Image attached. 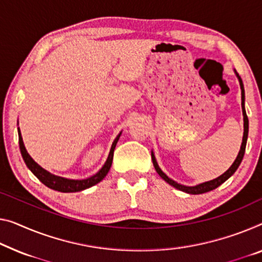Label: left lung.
<instances>
[{
    "instance_id": "1",
    "label": "left lung",
    "mask_w": 262,
    "mask_h": 262,
    "mask_svg": "<svg viewBox=\"0 0 262 262\" xmlns=\"http://www.w3.org/2000/svg\"><path fill=\"white\" fill-rule=\"evenodd\" d=\"M236 74V72H235ZM239 78V82H240V88H241V106H243V115H244V137H243V144H241V147H240V151H239V155L236 157V159L234 160V163L232 164V166L228 168V170L224 173V174H221L218 178L211 180V182H206V183H203V184H199L196 185V186H184V185H180L178 183L173 182L172 179L168 178V177L165 174V173L160 170L158 164L156 162V158L154 154H152V162H154V166L156 168V171L158 174L162 177V178L165 180V182L168 183L171 185V186L178 188L180 191H184L186 193H190V194H201V193H206V192H210L212 190H214L218 186H220L221 184L226 182V180L231 177L233 173L236 171V168L239 167V165L241 163V160L244 158V155H245V150H246V143H247V137H248V118H247V115H246V110H245V90H244V84H243V80H241L240 76L236 74Z\"/></svg>"
}]
</instances>
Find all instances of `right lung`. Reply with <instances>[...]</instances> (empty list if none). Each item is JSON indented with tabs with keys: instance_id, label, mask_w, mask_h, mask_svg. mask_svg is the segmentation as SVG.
I'll return each instance as SVG.
<instances>
[{
	"instance_id": "add662e5",
	"label": "right lung",
	"mask_w": 262,
	"mask_h": 262,
	"mask_svg": "<svg viewBox=\"0 0 262 262\" xmlns=\"http://www.w3.org/2000/svg\"><path fill=\"white\" fill-rule=\"evenodd\" d=\"M119 137H120V134L116 137L114 143H112L110 154H108L106 162H105V164H104V166L100 168L99 172H97L95 176H92L88 179L71 180V179H66V178H62V177L51 174V173H49L48 171L44 170V168L39 166L37 163H35L34 159L31 158L29 154L27 152L26 147H24L21 131H19V128H18V144H19V150H21V155L23 157L24 163H26L27 166L29 167V170L33 172L36 177H37V178L39 179V182H42L44 185H46V186H48L49 188H52V190L59 191V192L83 191V190H85V188H89L91 186H94V185H96L97 183H99L100 180H102L104 177L107 174L108 170H110L112 159H114V151H115L116 144H117Z\"/></svg>"
}]
</instances>
